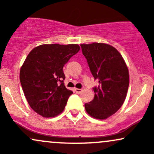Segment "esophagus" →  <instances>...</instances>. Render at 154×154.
Segmentation results:
<instances>
[{"label": "esophagus", "mask_w": 154, "mask_h": 154, "mask_svg": "<svg viewBox=\"0 0 154 154\" xmlns=\"http://www.w3.org/2000/svg\"><path fill=\"white\" fill-rule=\"evenodd\" d=\"M82 90H83L82 89H79V88H75V91L77 93H81L82 92Z\"/></svg>", "instance_id": "obj_1"}]
</instances>
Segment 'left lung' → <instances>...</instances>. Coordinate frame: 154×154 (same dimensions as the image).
Segmentation results:
<instances>
[{
  "instance_id": "left-lung-1",
  "label": "left lung",
  "mask_w": 154,
  "mask_h": 154,
  "mask_svg": "<svg viewBox=\"0 0 154 154\" xmlns=\"http://www.w3.org/2000/svg\"><path fill=\"white\" fill-rule=\"evenodd\" d=\"M90 72L99 82L94 87V99L85 104L90 116L105 119L119 110L129 87V72L122 55L109 44H81Z\"/></svg>"
}]
</instances>
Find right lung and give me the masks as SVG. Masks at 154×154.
<instances>
[{
	"instance_id": "add662e5",
	"label": "right lung",
	"mask_w": 154,
	"mask_h": 154,
	"mask_svg": "<svg viewBox=\"0 0 154 154\" xmlns=\"http://www.w3.org/2000/svg\"><path fill=\"white\" fill-rule=\"evenodd\" d=\"M80 50L78 44H42L28 54L20 70V82L31 108L50 118L64 110L72 94L64 86L63 68Z\"/></svg>"
}]
</instances>
